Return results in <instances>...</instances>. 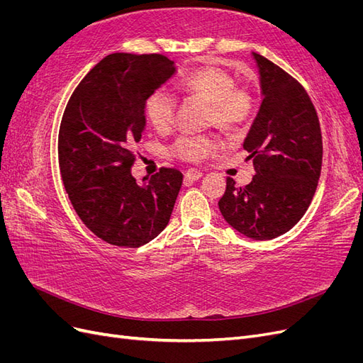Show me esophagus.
I'll return each mask as SVG.
<instances>
[{"mask_svg":"<svg viewBox=\"0 0 363 363\" xmlns=\"http://www.w3.org/2000/svg\"><path fill=\"white\" fill-rule=\"evenodd\" d=\"M203 177V172L200 169H195V168H191L186 171L184 174V180L186 182H195V180H200Z\"/></svg>","mask_w":363,"mask_h":363,"instance_id":"esophagus-1","label":"esophagus"}]
</instances>
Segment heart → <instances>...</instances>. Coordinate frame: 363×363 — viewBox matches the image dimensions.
<instances>
[{"instance_id":"1","label":"heart","mask_w":363,"mask_h":363,"mask_svg":"<svg viewBox=\"0 0 363 363\" xmlns=\"http://www.w3.org/2000/svg\"><path fill=\"white\" fill-rule=\"evenodd\" d=\"M180 91L189 98L207 104L206 124L223 131H236L247 124L255 98L247 87L235 86L233 77L221 68H201L188 74L180 82ZM150 124L160 133L174 124L175 98L167 89H157L145 101ZM216 142L211 135H184L174 142L172 152L183 160H200L213 151Z\"/></svg>"}]
</instances>
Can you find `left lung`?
<instances>
[{
  "instance_id": "left-lung-1",
  "label": "left lung",
  "mask_w": 363,
  "mask_h": 363,
  "mask_svg": "<svg viewBox=\"0 0 363 363\" xmlns=\"http://www.w3.org/2000/svg\"><path fill=\"white\" fill-rule=\"evenodd\" d=\"M251 57L259 71L262 104L242 145L256 174L244 188L227 179L218 206L236 232L269 240L289 232L311 206L321 174L323 139L303 86L260 54L251 52Z\"/></svg>"
}]
</instances>
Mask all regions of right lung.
Masks as SVG:
<instances>
[{
	"label": "right lung",
	"mask_w": 363,
	"mask_h": 363,
	"mask_svg": "<svg viewBox=\"0 0 363 363\" xmlns=\"http://www.w3.org/2000/svg\"><path fill=\"white\" fill-rule=\"evenodd\" d=\"M175 69L160 54H111L80 82L65 108L59 131L65 189L83 224L107 244L145 245L169 223L182 172L162 168L138 184L130 169L145 130L147 98Z\"/></svg>",
	"instance_id": "obj_1"
}]
</instances>
